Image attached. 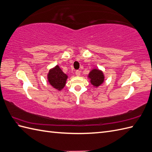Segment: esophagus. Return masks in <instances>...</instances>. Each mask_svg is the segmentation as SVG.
<instances>
[{"label": "esophagus", "instance_id": "1", "mask_svg": "<svg viewBox=\"0 0 152 152\" xmlns=\"http://www.w3.org/2000/svg\"><path fill=\"white\" fill-rule=\"evenodd\" d=\"M75 73H76V75L77 76H80V75H81V71H80V70H76Z\"/></svg>", "mask_w": 152, "mask_h": 152}]
</instances>
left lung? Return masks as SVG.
<instances>
[{"label":"left lung","mask_w":152,"mask_h":152,"mask_svg":"<svg viewBox=\"0 0 152 152\" xmlns=\"http://www.w3.org/2000/svg\"><path fill=\"white\" fill-rule=\"evenodd\" d=\"M87 77L89 79L91 83L96 88L100 86L105 80V76L103 71L96 68L91 70Z\"/></svg>","instance_id":"1"}]
</instances>
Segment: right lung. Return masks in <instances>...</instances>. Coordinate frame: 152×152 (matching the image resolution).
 Listing matches in <instances>:
<instances>
[{
  "instance_id": "add662e5",
  "label": "right lung",
  "mask_w": 152,
  "mask_h": 152,
  "mask_svg": "<svg viewBox=\"0 0 152 152\" xmlns=\"http://www.w3.org/2000/svg\"><path fill=\"white\" fill-rule=\"evenodd\" d=\"M68 77V75L63 72L58 65L49 70L47 74V80L49 84L59 91L64 88Z\"/></svg>"
}]
</instances>
